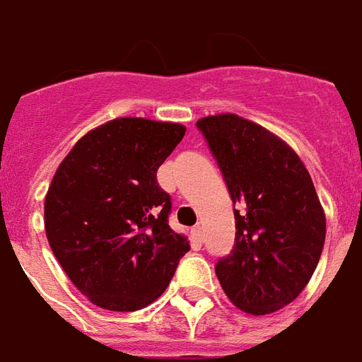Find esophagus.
<instances>
[{"instance_id":"obj_1","label":"esophagus","mask_w":362,"mask_h":362,"mask_svg":"<svg viewBox=\"0 0 362 362\" xmlns=\"http://www.w3.org/2000/svg\"><path fill=\"white\" fill-rule=\"evenodd\" d=\"M190 235H192L194 243H198V245H202V243H204V231H202V228L199 226L192 228V230H190Z\"/></svg>"}]
</instances>
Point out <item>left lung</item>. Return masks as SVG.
Listing matches in <instances>:
<instances>
[{
  "label": "left lung",
  "mask_w": 362,
  "mask_h": 362,
  "mask_svg": "<svg viewBox=\"0 0 362 362\" xmlns=\"http://www.w3.org/2000/svg\"><path fill=\"white\" fill-rule=\"evenodd\" d=\"M233 202L235 243L215 265L241 310L263 316L290 305L316 271L325 213L310 173L279 136L235 114L196 123Z\"/></svg>",
  "instance_id": "left-lung-1"
}]
</instances>
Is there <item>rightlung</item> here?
<instances>
[{
    "instance_id": "right-lung-1",
    "label": "right lung",
    "mask_w": 362,
    "mask_h": 362,
    "mask_svg": "<svg viewBox=\"0 0 362 362\" xmlns=\"http://www.w3.org/2000/svg\"><path fill=\"white\" fill-rule=\"evenodd\" d=\"M185 131L141 117L112 119L80 138L52 179L45 199L52 252L100 308L151 305L190 250L168 224L172 199L157 183L158 166Z\"/></svg>"
}]
</instances>
